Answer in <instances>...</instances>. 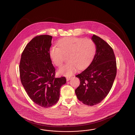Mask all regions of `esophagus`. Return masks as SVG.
I'll list each match as a JSON object with an SVG mask.
<instances>
[{"mask_svg": "<svg viewBox=\"0 0 135 135\" xmlns=\"http://www.w3.org/2000/svg\"><path fill=\"white\" fill-rule=\"evenodd\" d=\"M71 78H72V77H70H70H66V79H67V81L69 80Z\"/></svg>", "mask_w": 135, "mask_h": 135, "instance_id": "34e87169", "label": "esophagus"}]
</instances>
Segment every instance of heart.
<instances>
[{
	"mask_svg": "<svg viewBox=\"0 0 135 135\" xmlns=\"http://www.w3.org/2000/svg\"><path fill=\"white\" fill-rule=\"evenodd\" d=\"M57 45L50 48V57L54 65L60 67L68 55L69 62L58 70L60 74L67 76L72 75L78 68H86L96 52V45L91 38L66 37L59 40Z\"/></svg>",
	"mask_w": 135,
	"mask_h": 135,
	"instance_id": "1",
	"label": "heart"
}]
</instances>
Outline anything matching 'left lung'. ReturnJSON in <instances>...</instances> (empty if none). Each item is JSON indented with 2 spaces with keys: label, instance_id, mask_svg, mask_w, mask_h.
<instances>
[{
  "label": "left lung",
  "instance_id": "obj_1",
  "mask_svg": "<svg viewBox=\"0 0 135 135\" xmlns=\"http://www.w3.org/2000/svg\"><path fill=\"white\" fill-rule=\"evenodd\" d=\"M91 39L96 45V53L89 66L76 75L80 83L75 90L78 100L89 106L98 104L108 95L117 74L113 48L95 35Z\"/></svg>",
  "mask_w": 135,
  "mask_h": 135
}]
</instances>
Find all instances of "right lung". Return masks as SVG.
I'll return each instance as SVG.
<instances>
[{"label": "right lung", "instance_id": "add662e5", "mask_svg": "<svg viewBox=\"0 0 135 135\" xmlns=\"http://www.w3.org/2000/svg\"><path fill=\"white\" fill-rule=\"evenodd\" d=\"M52 37H35L24 49L20 63L21 81L33 102L43 108L55 104L60 89L66 83L65 77L56 78L55 68L50 57Z\"/></svg>", "mask_w": 135, "mask_h": 135}]
</instances>
